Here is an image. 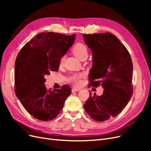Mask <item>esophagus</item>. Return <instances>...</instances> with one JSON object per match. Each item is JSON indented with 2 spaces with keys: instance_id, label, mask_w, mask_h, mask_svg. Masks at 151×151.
<instances>
[{
  "instance_id": "esophagus-1",
  "label": "esophagus",
  "mask_w": 151,
  "mask_h": 151,
  "mask_svg": "<svg viewBox=\"0 0 151 151\" xmlns=\"http://www.w3.org/2000/svg\"><path fill=\"white\" fill-rule=\"evenodd\" d=\"M81 90L80 88H72V92H77V91H79Z\"/></svg>"
}]
</instances>
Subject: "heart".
<instances>
[{
	"instance_id": "obj_1",
	"label": "heart",
	"mask_w": 151,
	"mask_h": 151,
	"mask_svg": "<svg viewBox=\"0 0 151 151\" xmlns=\"http://www.w3.org/2000/svg\"><path fill=\"white\" fill-rule=\"evenodd\" d=\"M72 52L74 55L81 60L84 57L88 56V48L83 43H76L72 49ZM63 58H62L60 62V65H62L63 63ZM81 74H74L69 78V81L74 85H79L80 84V79L82 77Z\"/></svg>"
}]
</instances>
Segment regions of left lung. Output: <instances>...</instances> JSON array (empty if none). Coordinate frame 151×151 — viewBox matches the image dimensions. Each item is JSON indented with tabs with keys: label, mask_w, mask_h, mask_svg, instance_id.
I'll return each instance as SVG.
<instances>
[{
	"label": "left lung",
	"mask_w": 151,
	"mask_h": 151,
	"mask_svg": "<svg viewBox=\"0 0 151 151\" xmlns=\"http://www.w3.org/2000/svg\"><path fill=\"white\" fill-rule=\"evenodd\" d=\"M85 43L92 52L90 85H101V96L90 94L84 108L93 120H107L121 113L133 94V65L127 49L110 33L83 34Z\"/></svg>",
	"instance_id": "8db88e82"
}]
</instances>
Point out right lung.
Listing matches in <instances>:
<instances>
[{
  "instance_id": "right-lung-1",
  "label": "right lung",
  "mask_w": 151,
  "mask_h": 151,
  "mask_svg": "<svg viewBox=\"0 0 151 151\" xmlns=\"http://www.w3.org/2000/svg\"><path fill=\"white\" fill-rule=\"evenodd\" d=\"M76 34L42 33L26 43L15 63V93L26 110L36 119L49 121L62 109L71 94L69 86L47 91L45 76L57 71L61 58L74 43Z\"/></svg>"
}]
</instances>
